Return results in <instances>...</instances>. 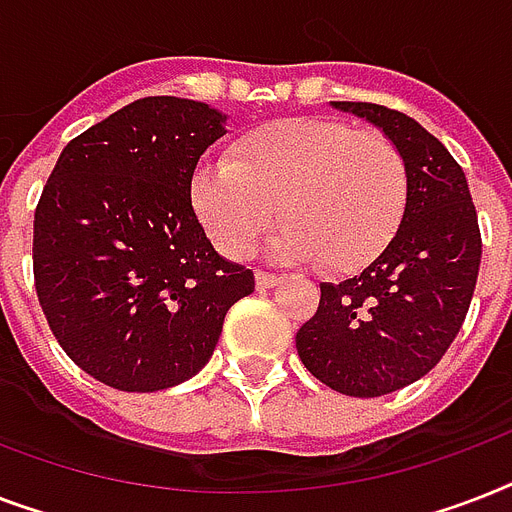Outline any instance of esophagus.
<instances>
[{
  "label": "esophagus",
  "instance_id": "34e87169",
  "mask_svg": "<svg viewBox=\"0 0 512 512\" xmlns=\"http://www.w3.org/2000/svg\"><path fill=\"white\" fill-rule=\"evenodd\" d=\"M255 284H257V289H271L279 284V276H273V273H268V271H257Z\"/></svg>",
  "mask_w": 512,
  "mask_h": 512
}]
</instances>
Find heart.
<instances>
[{
    "mask_svg": "<svg viewBox=\"0 0 512 512\" xmlns=\"http://www.w3.org/2000/svg\"><path fill=\"white\" fill-rule=\"evenodd\" d=\"M409 199V172L396 143L329 119H276L247 132L231 162L193 172L191 204L223 255L255 252L273 223V252L319 260L329 273L364 268L396 236Z\"/></svg>",
    "mask_w": 512,
    "mask_h": 512,
    "instance_id": "b5f03b06",
    "label": "heart"
}]
</instances>
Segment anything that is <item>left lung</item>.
Returning a JSON list of instances; mask_svg holds the SVG:
<instances>
[{
	"label": "left lung",
	"instance_id": "obj_1",
	"mask_svg": "<svg viewBox=\"0 0 512 512\" xmlns=\"http://www.w3.org/2000/svg\"><path fill=\"white\" fill-rule=\"evenodd\" d=\"M332 106L396 143L409 199L374 263L353 279L321 284L319 311L295 342L316 380L345 396L374 398L425 377L449 350L476 289L481 231L465 172L422 124L377 103Z\"/></svg>",
	"mask_w": 512,
	"mask_h": 512
}]
</instances>
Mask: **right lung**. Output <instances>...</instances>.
Here are the masks:
<instances>
[{
  "label": "right lung",
  "mask_w": 512,
  "mask_h": 512,
  "mask_svg": "<svg viewBox=\"0 0 512 512\" xmlns=\"http://www.w3.org/2000/svg\"><path fill=\"white\" fill-rule=\"evenodd\" d=\"M225 114L135 100L63 148L34 212V281L52 335L95 380L154 393L204 369L255 276L220 257L191 204Z\"/></svg>",
  "instance_id": "1"
}]
</instances>
